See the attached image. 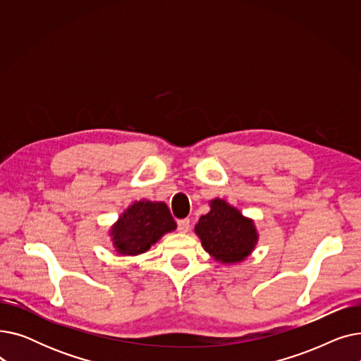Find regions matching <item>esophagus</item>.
<instances>
[{"label":"esophagus","instance_id":"esophagus-1","mask_svg":"<svg viewBox=\"0 0 361 361\" xmlns=\"http://www.w3.org/2000/svg\"><path fill=\"white\" fill-rule=\"evenodd\" d=\"M177 225H178L180 233H187L188 230H190V219H180L177 222Z\"/></svg>","mask_w":361,"mask_h":361}]
</instances>
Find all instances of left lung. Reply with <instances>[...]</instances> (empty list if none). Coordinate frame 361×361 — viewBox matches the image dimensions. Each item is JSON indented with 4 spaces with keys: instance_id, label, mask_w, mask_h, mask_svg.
Here are the masks:
<instances>
[{
    "instance_id": "8db88e82",
    "label": "left lung",
    "mask_w": 361,
    "mask_h": 361,
    "mask_svg": "<svg viewBox=\"0 0 361 361\" xmlns=\"http://www.w3.org/2000/svg\"><path fill=\"white\" fill-rule=\"evenodd\" d=\"M195 231L203 249L221 263L244 260L257 243L253 221L221 199L211 202V212L200 216Z\"/></svg>"
}]
</instances>
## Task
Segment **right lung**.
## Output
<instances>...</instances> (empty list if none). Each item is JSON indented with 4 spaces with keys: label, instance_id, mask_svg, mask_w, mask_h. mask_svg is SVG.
Instances as JSON below:
<instances>
[{
    "label": "right lung",
    "instance_id": "1",
    "mask_svg": "<svg viewBox=\"0 0 361 361\" xmlns=\"http://www.w3.org/2000/svg\"><path fill=\"white\" fill-rule=\"evenodd\" d=\"M177 224L164 202H135L111 228L114 247L124 256L145 253Z\"/></svg>",
    "mask_w": 361,
    "mask_h": 361
}]
</instances>
